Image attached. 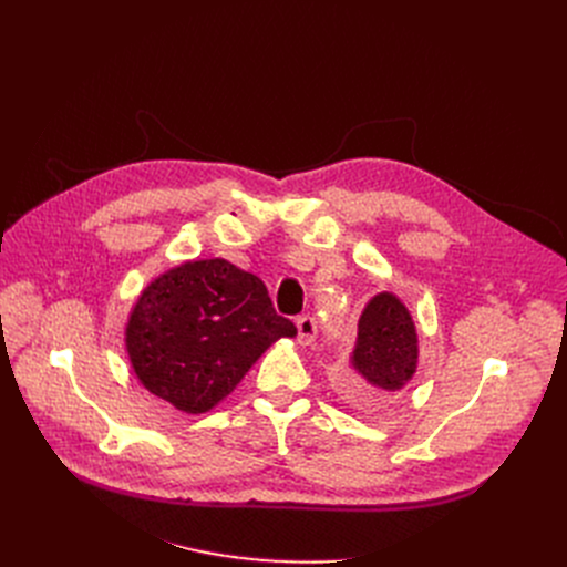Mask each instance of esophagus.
Returning a JSON list of instances; mask_svg holds the SVG:
<instances>
[{"label": "esophagus", "instance_id": "34e87169", "mask_svg": "<svg viewBox=\"0 0 567 567\" xmlns=\"http://www.w3.org/2000/svg\"><path fill=\"white\" fill-rule=\"evenodd\" d=\"M296 329H299V342L310 344L317 338V319L310 315H303L296 319Z\"/></svg>", "mask_w": 567, "mask_h": 567}]
</instances>
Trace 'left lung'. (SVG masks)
I'll use <instances>...</instances> for the list:
<instances>
[{"instance_id": "1", "label": "left lung", "mask_w": 567, "mask_h": 567, "mask_svg": "<svg viewBox=\"0 0 567 567\" xmlns=\"http://www.w3.org/2000/svg\"><path fill=\"white\" fill-rule=\"evenodd\" d=\"M419 365V336L398 296L383 291L365 306L351 353L353 379L344 391L355 402H372L381 391H400Z\"/></svg>"}]
</instances>
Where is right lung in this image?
I'll list each match as a JSON object with an SVG mask.
<instances>
[{
  "instance_id": "1",
  "label": "right lung",
  "mask_w": 567,
  "mask_h": 567,
  "mask_svg": "<svg viewBox=\"0 0 567 567\" xmlns=\"http://www.w3.org/2000/svg\"><path fill=\"white\" fill-rule=\"evenodd\" d=\"M296 326L274 310L264 282L227 259L186 261L137 299L126 349L146 391L186 413L227 398L259 355Z\"/></svg>"
}]
</instances>
